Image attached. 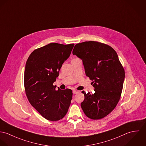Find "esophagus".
<instances>
[{"label":"esophagus","mask_w":146,"mask_h":146,"mask_svg":"<svg viewBox=\"0 0 146 146\" xmlns=\"http://www.w3.org/2000/svg\"><path fill=\"white\" fill-rule=\"evenodd\" d=\"M79 92V91H77V90H73V94H78Z\"/></svg>","instance_id":"obj_1"}]
</instances>
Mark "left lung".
Wrapping results in <instances>:
<instances>
[{"label": "left lung", "instance_id": "8db88e82", "mask_svg": "<svg viewBox=\"0 0 146 146\" xmlns=\"http://www.w3.org/2000/svg\"><path fill=\"white\" fill-rule=\"evenodd\" d=\"M82 60L85 73L93 81L95 93L84 91L81 104L85 115L94 120L102 119L110 113L121 94L125 72L116 52L111 46L96 41L77 44L73 50Z\"/></svg>", "mask_w": 146, "mask_h": 146}]
</instances>
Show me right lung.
Here are the masks:
<instances>
[{
  "label": "right lung",
  "instance_id": "right-lung-1",
  "mask_svg": "<svg viewBox=\"0 0 146 146\" xmlns=\"http://www.w3.org/2000/svg\"><path fill=\"white\" fill-rule=\"evenodd\" d=\"M74 45L50 43L35 50L26 62L24 74L26 96L33 107L48 120L63 119L70 105L72 91L59 88L56 90L53 83Z\"/></svg>",
  "mask_w": 146,
  "mask_h": 146
}]
</instances>
